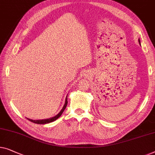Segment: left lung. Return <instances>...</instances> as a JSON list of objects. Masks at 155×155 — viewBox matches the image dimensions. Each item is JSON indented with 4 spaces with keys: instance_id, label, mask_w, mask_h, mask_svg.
<instances>
[{
    "instance_id": "left-lung-1",
    "label": "left lung",
    "mask_w": 155,
    "mask_h": 155,
    "mask_svg": "<svg viewBox=\"0 0 155 155\" xmlns=\"http://www.w3.org/2000/svg\"><path fill=\"white\" fill-rule=\"evenodd\" d=\"M138 42H139V43L140 44V40H139V39H138Z\"/></svg>"
}]
</instances>
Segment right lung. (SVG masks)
Here are the masks:
<instances>
[{"instance_id":"1","label":"right lung","mask_w":155,"mask_h":155,"mask_svg":"<svg viewBox=\"0 0 155 155\" xmlns=\"http://www.w3.org/2000/svg\"><path fill=\"white\" fill-rule=\"evenodd\" d=\"M68 104V101H67V98H66V101H65V104L64 105V107H62L61 110L59 112V113L57 114V115L54 116V117H52L51 118H49V119H45V120H31V119H28L27 118V120H28L29 121H31V122H32L33 123H35V124H48V123H50V122H52L54 121L57 120L58 118L60 117V116L62 115L63 112L64 111V110L66 109V105Z\"/></svg>"}]
</instances>
